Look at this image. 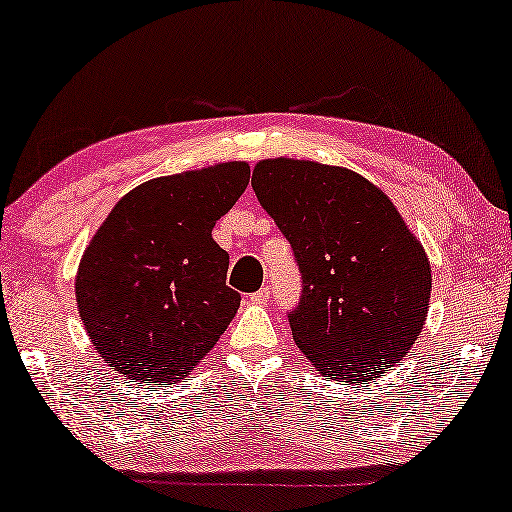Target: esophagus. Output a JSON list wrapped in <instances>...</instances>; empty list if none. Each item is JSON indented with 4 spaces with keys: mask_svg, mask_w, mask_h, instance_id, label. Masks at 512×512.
<instances>
[{
    "mask_svg": "<svg viewBox=\"0 0 512 512\" xmlns=\"http://www.w3.org/2000/svg\"><path fill=\"white\" fill-rule=\"evenodd\" d=\"M270 288H261L254 294H249V303H256V306H267V301H270Z\"/></svg>",
    "mask_w": 512,
    "mask_h": 512,
    "instance_id": "1",
    "label": "esophagus"
}]
</instances>
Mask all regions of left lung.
<instances>
[{"label":"left lung","instance_id":"left-lung-1","mask_svg":"<svg viewBox=\"0 0 512 512\" xmlns=\"http://www.w3.org/2000/svg\"><path fill=\"white\" fill-rule=\"evenodd\" d=\"M251 186L299 263L290 328L312 366L369 384L400 362L425 326L432 267L396 204L353 170L308 159L258 161Z\"/></svg>","mask_w":512,"mask_h":512}]
</instances>
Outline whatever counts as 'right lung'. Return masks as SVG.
I'll return each instance as SVG.
<instances>
[{
	"mask_svg": "<svg viewBox=\"0 0 512 512\" xmlns=\"http://www.w3.org/2000/svg\"><path fill=\"white\" fill-rule=\"evenodd\" d=\"M247 184L245 161L150 179L89 240L76 274L80 319L96 353L137 387L182 380L236 317L229 254L211 231Z\"/></svg>",
	"mask_w": 512,
	"mask_h": 512,
	"instance_id": "obj_1",
	"label": "right lung"
}]
</instances>
